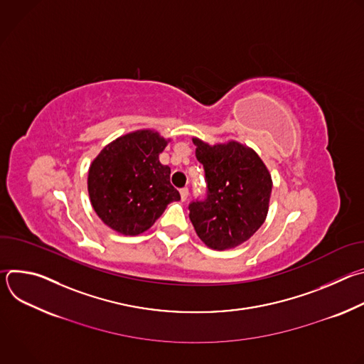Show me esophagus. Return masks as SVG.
I'll use <instances>...</instances> for the list:
<instances>
[{
    "label": "esophagus",
    "instance_id": "esophagus-1",
    "mask_svg": "<svg viewBox=\"0 0 364 364\" xmlns=\"http://www.w3.org/2000/svg\"><path fill=\"white\" fill-rule=\"evenodd\" d=\"M180 196H181V200H183V201H186V200H187V197H188V188H187V187L181 188V190H180Z\"/></svg>",
    "mask_w": 364,
    "mask_h": 364
}]
</instances>
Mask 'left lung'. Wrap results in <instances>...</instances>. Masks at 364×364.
<instances>
[{
    "label": "left lung",
    "mask_w": 364,
    "mask_h": 364,
    "mask_svg": "<svg viewBox=\"0 0 364 364\" xmlns=\"http://www.w3.org/2000/svg\"><path fill=\"white\" fill-rule=\"evenodd\" d=\"M209 196L190 204V220L210 249L228 250L246 240L268 216L272 177L250 146L235 139L210 145L193 136Z\"/></svg>",
    "instance_id": "8db88e82"
}]
</instances>
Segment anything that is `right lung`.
Returning <instances> with one entry per match:
<instances>
[{
    "label": "right lung",
    "instance_id": "add662e5",
    "mask_svg": "<svg viewBox=\"0 0 364 364\" xmlns=\"http://www.w3.org/2000/svg\"><path fill=\"white\" fill-rule=\"evenodd\" d=\"M171 138L155 129L124 134L102 148L87 173L93 210L112 230L136 236L146 232L180 193L171 186L160 154Z\"/></svg>",
    "mask_w": 364,
    "mask_h": 364
}]
</instances>
